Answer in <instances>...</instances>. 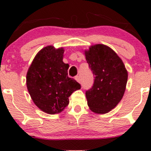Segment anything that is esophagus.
Instances as JSON below:
<instances>
[{"instance_id": "34e87169", "label": "esophagus", "mask_w": 151, "mask_h": 151, "mask_svg": "<svg viewBox=\"0 0 151 151\" xmlns=\"http://www.w3.org/2000/svg\"><path fill=\"white\" fill-rule=\"evenodd\" d=\"M75 79L76 80H77L78 82L79 83H81V78H80V77H79V76H76L75 77Z\"/></svg>"}]
</instances>
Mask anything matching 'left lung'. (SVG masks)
<instances>
[{
	"instance_id": "8db88e82",
	"label": "left lung",
	"mask_w": 151,
	"mask_h": 151,
	"mask_svg": "<svg viewBox=\"0 0 151 151\" xmlns=\"http://www.w3.org/2000/svg\"><path fill=\"white\" fill-rule=\"evenodd\" d=\"M86 60L94 76L91 88L86 91L89 107L96 114H106L115 108L124 96L128 72L117 54L104 45L90 47Z\"/></svg>"
}]
</instances>
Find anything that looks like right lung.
<instances>
[{"instance_id": "obj_1", "label": "right lung", "mask_w": 151, "mask_h": 151, "mask_svg": "<svg viewBox=\"0 0 151 151\" xmlns=\"http://www.w3.org/2000/svg\"><path fill=\"white\" fill-rule=\"evenodd\" d=\"M64 49L44 47L35 57L26 76L32 101L49 114L61 112L69 104V97L81 85L68 77L69 65L64 63Z\"/></svg>"}]
</instances>
